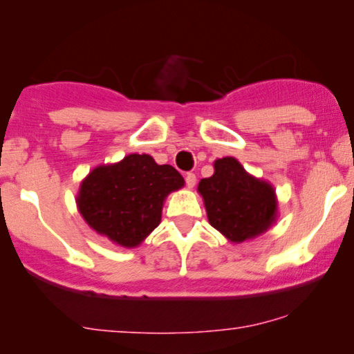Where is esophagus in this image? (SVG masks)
<instances>
[{"mask_svg":"<svg viewBox=\"0 0 354 354\" xmlns=\"http://www.w3.org/2000/svg\"><path fill=\"white\" fill-rule=\"evenodd\" d=\"M185 183H187V187L188 188H193L195 187V183H196V176L193 172H188L187 176H185Z\"/></svg>","mask_w":354,"mask_h":354,"instance_id":"obj_1","label":"esophagus"}]
</instances>
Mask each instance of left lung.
Wrapping results in <instances>:
<instances>
[{"label":"left lung","mask_w":354,"mask_h":354,"mask_svg":"<svg viewBox=\"0 0 354 354\" xmlns=\"http://www.w3.org/2000/svg\"><path fill=\"white\" fill-rule=\"evenodd\" d=\"M209 224L234 243L264 234L277 217V198L272 185L250 176L235 158L214 161V174L201 178Z\"/></svg>","instance_id":"8db88e82"}]
</instances>
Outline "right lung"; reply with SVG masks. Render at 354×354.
Segmentation results:
<instances>
[{"label": "right lung", "instance_id": "add662e5", "mask_svg": "<svg viewBox=\"0 0 354 354\" xmlns=\"http://www.w3.org/2000/svg\"><path fill=\"white\" fill-rule=\"evenodd\" d=\"M183 177L149 154H129L120 162L98 166L82 182L77 206L100 235L125 248L138 246L161 222L162 205Z\"/></svg>", "mask_w": 354, "mask_h": 354}]
</instances>
